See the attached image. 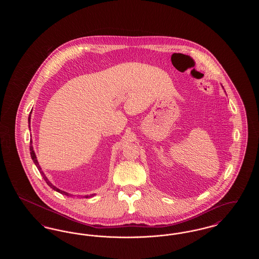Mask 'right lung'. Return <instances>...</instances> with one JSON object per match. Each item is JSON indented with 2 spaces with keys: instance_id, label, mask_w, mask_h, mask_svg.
<instances>
[{
  "instance_id": "add662e5",
  "label": "right lung",
  "mask_w": 259,
  "mask_h": 259,
  "mask_svg": "<svg viewBox=\"0 0 259 259\" xmlns=\"http://www.w3.org/2000/svg\"><path fill=\"white\" fill-rule=\"evenodd\" d=\"M30 121H31V112H30V114H29V117H28V122H29V127H30ZM32 144H33V142H32V140L30 141V153H31V157H32V159L34 161V163H35V165L37 166V170L39 171L40 172V175L42 176V178H44V180L47 182V184L50 185V187L52 188V189H54L55 191H57V192H59V193H61L63 195H67V196H73V195H71L70 193H68V192H65V191H63L61 189H59V188H57L56 186H54V185H52L51 183H50V181L48 180V178L46 177V175L44 174V172L41 171V168H40V166H39V164H38V162L37 160V157H36V154H35V151H34V148H33V146H32ZM95 194H91V195H85V196H82L83 198H89L92 197V196H94Z\"/></svg>"
}]
</instances>
